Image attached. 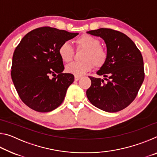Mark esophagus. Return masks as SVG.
<instances>
[{
  "instance_id": "34e87169",
  "label": "esophagus",
  "mask_w": 157,
  "mask_h": 157,
  "mask_svg": "<svg viewBox=\"0 0 157 157\" xmlns=\"http://www.w3.org/2000/svg\"><path fill=\"white\" fill-rule=\"evenodd\" d=\"M82 78L81 76H79V75H75V81H78L79 79H80Z\"/></svg>"
}]
</instances>
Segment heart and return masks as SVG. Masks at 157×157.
Segmentation results:
<instances>
[{"label": "heart", "mask_w": 157, "mask_h": 157, "mask_svg": "<svg viewBox=\"0 0 157 157\" xmlns=\"http://www.w3.org/2000/svg\"><path fill=\"white\" fill-rule=\"evenodd\" d=\"M77 49L84 50L81 62H73L66 66V71L75 75H83L91 70L95 66L101 68L107 62L108 52L105 47L100 45V41L96 37L88 34L79 36L75 40ZM58 53L63 62L68 63L73 60L74 50L68 41L61 44Z\"/></svg>", "instance_id": "1"}]
</instances>
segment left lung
I'll use <instances>...</instances> for the list:
<instances>
[{
    "label": "left lung",
    "instance_id": "8db88e82",
    "mask_svg": "<svg viewBox=\"0 0 157 157\" xmlns=\"http://www.w3.org/2000/svg\"><path fill=\"white\" fill-rule=\"evenodd\" d=\"M87 33L100 36L107 44L108 59L97 72L105 80L89 76L91 85L86 96L95 107L107 112H117L134 100L145 78L143 59L129 37L110 28H100Z\"/></svg>",
    "mask_w": 157,
    "mask_h": 157
}]
</instances>
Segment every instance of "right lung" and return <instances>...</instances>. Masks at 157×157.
Instances as JSON below:
<instances>
[{"label":"right lung","mask_w":157,"mask_h":157,"mask_svg":"<svg viewBox=\"0 0 157 157\" xmlns=\"http://www.w3.org/2000/svg\"><path fill=\"white\" fill-rule=\"evenodd\" d=\"M78 34L46 26L21 39L13 54L11 77L18 96L28 107L48 112L62 104L74 75L62 73L64 66L58 49ZM51 75L56 77L51 79Z\"/></svg>","instance_id":"add662e5"}]
</instances>
